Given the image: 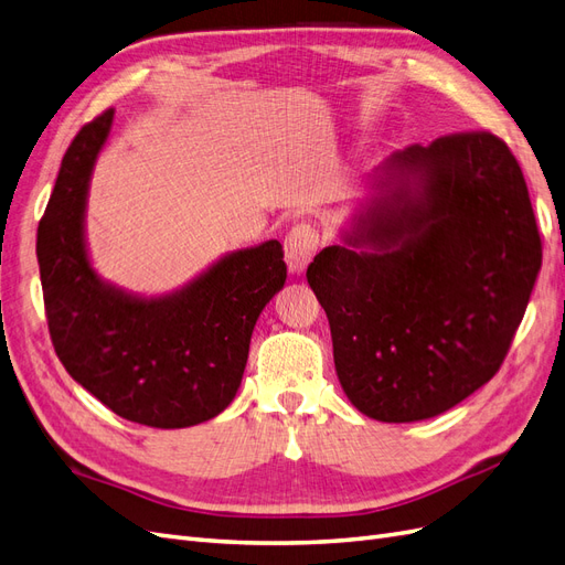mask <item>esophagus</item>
<instances>
[{
	"label": "esophagus",
	"mask_w": 565,
	"mask_h": 565,
	"mask_svg": "<svg viewBox=\"0 0 565 565\" xmlns=\"http://www.w3.org/2000/svg\"><path fill=\"white\" fill-rule=\"evenodd\" d=\"M320 247V231L311 224H297L285 237V256L292 273H301Z\"/></svg>",
	"instance_id": "esophagus-1"
}]
</instances>
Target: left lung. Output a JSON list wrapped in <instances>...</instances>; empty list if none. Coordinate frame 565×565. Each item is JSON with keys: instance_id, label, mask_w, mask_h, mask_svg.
I'll return each instance as SVG.
<instances>
[{"instance_id": "1", "label": "left lung", "mask_w": 565, "mask_h": 565, "mask_svg": "<svg viewBox=\"0 0 565 565\" xmlns=\"http://www.w3.org/2000/svg\"><path fill=\"white\" fill-rule=\"evenodd\" d=\"M386 169L396 191L349 241L374 249L324 247L306 280L328 313L349 401L372 419L417 422L498 374L542 241L521 167L492 131L413 143Z\"/></svg>"}]
</instances>
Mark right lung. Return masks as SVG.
<instances>
[{"label": "right lung", "mask_w": 565, "mask_h": 565, "mask_svg": "<svg viewBox=\"0 0 565 565\" xmlns=\"http://www.w3.org/2000/svg\"><path fill=\"white\" fill-rule=\"evenodd\" d=\"M113 108L67 146L38 228L51 344L71 377L115 415L183 429L224 413L247 365L256 318L285 285L282 245L224 256L164 299H136L100 282L84 249V202Z\"/></svg>", "instance_id": "add662e5"}]
</instances>
